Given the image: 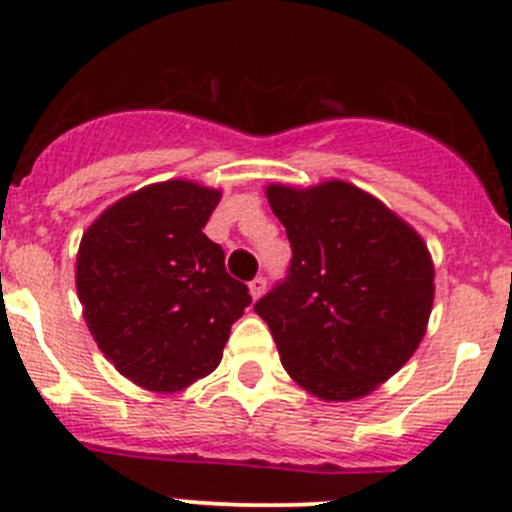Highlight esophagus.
I'll return each mask as SVG.
<instances>
[{"mask_svg": "<svg viewBox=\"0 0 512 512\" xmlns=\"http://www.w3.org/2000/svg\"><path fill=\"white\" fill-rule=\"evenodd\" d=\"M265 287H267V280H265V277H262V275H257L255 280L250 282V295L257 300V297H260L262 292H265Z\"/></svg>", "mask_w": 512, "mask_h": 512, "instance_id": "34e87169", "label": "esophagus"}]
</instances>
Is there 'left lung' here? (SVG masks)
Listing matches in <instances>:
<instances>
[{"label":"left lung","mask_w":512,"mask_h":512,"mask_svg":"<svg viewBox=\"0 0 512 512\" xmlns=\"http://www.w3.org/2000/svg\"><path fill=\"white\" fill-rule=\"evenodd\" d=\"M292 247L285 280L255 302L295 382L355 400L400 370L425 335L435 270L418 232L367 192L332 180L270 185Z\"/></svg>","instance_id":"8db88e82"}]
</instances>
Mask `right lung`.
Returning <instances> with one entry per match:
<instances>
[{
    "mask_svg": "<svg viewBox=\"0 0 512 512\" xmlns=\"http://www.w3.org/2000/svg\"><path fill=\"white\" fill-rule=\"evenodd\" d=\"M220 192L187 180L114 202L84 232L77 292L107 360L135 385L175 393L220 365L252 297L202 232Z\"/></svg>",
    "mask_w": 512,
    "mask_h": 512,
    "instance_id": "right-lung-1",
    "label": "right lung"
}]
</instances>
